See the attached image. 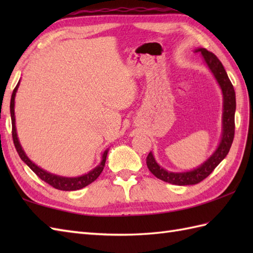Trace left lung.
I'll return each instance as SVG.
<instances>
[{"label": "left lung", "mask_w": 253, "mask_h": 253, "mask_svg": "<svg viewBox=\"0 0 253 253\" xmlns=\"http://www.w3.org/2000/svg\"><path fill=\"white\" fill-rule=\"evenodd\" d=\"M195 52H201L204 62L210 68V71L215 77L217 84L222 89L223 93V132L222 139L217 149L206 162L202 163L199 168L182 173H174L169 171L157 163L152 152L147 157V166L151 173L158 177L159 179L169 182L173 185L187 186L196 185L206 179L212 173L214 169L222 162L225 157L228 154L229 149L232 147L235 135V111H236V94L232 83L227 76L221 61L206 49H197Z\"/></svg>", "instance_id": "obj_1"}]
</instances>
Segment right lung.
<instances>
[{"label": "right lung", "mask_w": 253, "mask_h": 253, "mask_svg": "<svg viewBox=\"0 0 253 253\" xmlns=\"http://www.w3.org/2000/svg\"><path fill=\"white\" fill-rule=\"evenodd\" d=\"M19 83L16 85L13 93H12V98H10V105H9V110H10V118H12V136H13V141L15 144L16 151H17L18 155L20 159L24 161V162L29 166V168L35 171L36 175L38 177H40L42 180H44L46 184H49L50 186L54 187L55 189L58 190H64V191H73V190H78L82 189V188L90 185L91 182H93L100 174L102 173V170L104 169L105 165V161H106V155L107 152H109V149H106L103 155H102V161L101 163L94 168L92 170H90L89 173L82 175L79 177H63V176H57L54 174H51L49 171H46L44 169H42L39 166H37L30 159L27 157L25 151L21 148L18 137H17V131H16V126H15V95L16 92H17Z\"/></svg>", "instance_id": "right-lung-1"}]
</instances>
